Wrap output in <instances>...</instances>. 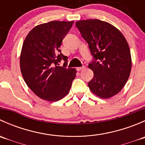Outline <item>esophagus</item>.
Returning a JSON list of instances; mask_svg holds the SVG:
<instances>
[{
    "label": "esophagus",
    "mask_w": 145,
    "mask_h": 145,
    "mask_svg": "<svg viewBox=\"0 0 145 145\" xmlns=\"http://www.w3.org/2000/svg\"><path fill=\"white\" fill-rule=\"evenodd\" d=\"M83 68H84V66H83V67H78V68H76V70L78 71H81V70L83 69Z\"/></svg>",
    "instance_id": "obj_1"
}]
</instances>
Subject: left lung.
I'll return each mask as SVG.
<instances>
[{
    "instance_id": "left-lung-1",
    "label": "left lung",
    "mask_w": 145,
    "mask_h": 145,
    "mask_svg": "<svg viewBox=\"0 0 145 145\" xmlns=\"http://www.w3.org/2000/svg\"><path fill=\"white\" fill-rule=\"evenodd\" d=\"M76 26L93 57L88 64L94 73L88 82L90 90L101 98L115 95L131 74V51L125 37L113 25L99 20H81Z\"/></svg>"
}]
</instances>
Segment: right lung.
<instances>
[{"label":"right lung","mask_w":145,"mask_h":145,"mask_svg":"<svg viewBox=\"0 0 145 145\" xmlns=\"http://www.w3.org/2000/svg\"><path fill=\"white\" fill-rule=\"evenodd\" d=\"M74 21H52L34 27L24 40L20 68L28 87L40 98L55 102L69 92L76 71L67 68L62 42ZM63 60V67L59 63Z\"/></svg>","instance_id":"obj_1"}]
</instances>
